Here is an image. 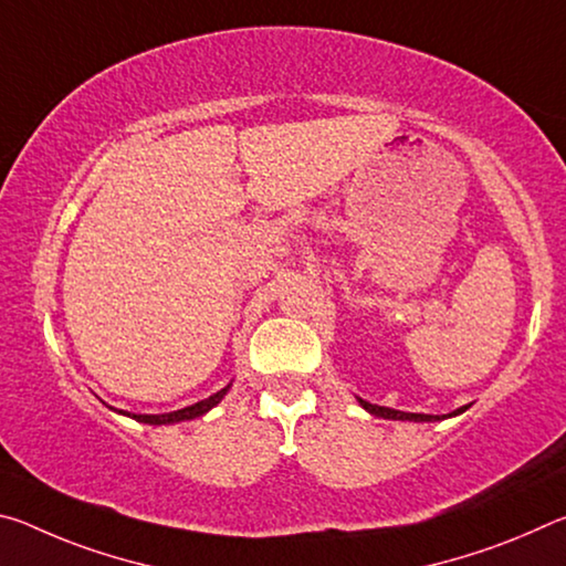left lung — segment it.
Instances as JSON below:
<instances>
[{
    "mask_svg": "<svg viewBox=\"0 0 566 566\" xmlns=\"http://www.w3.org/2000/svg\"><path fill=\"white\" fill-rule=\"evenodd\" d=\"M359 407L367 409L369 415L375 417H381V419H399V421H439V419H449V417H459L462 411H467L469 407H459L454 411H449V415H442V417H434V415H415V411H399V409H389V407H379V405H371V401L357 397Z\"/></svg>",
    "mask_w": 566,
    "mask_h": 566,
    "instance_id": "obj_1",
    "label": "left lung"
}]
</instances>
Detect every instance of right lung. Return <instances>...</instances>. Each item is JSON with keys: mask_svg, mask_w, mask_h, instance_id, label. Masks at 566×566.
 I'll return each instance as SVG.
<instances>
[{"mask_svg": "<svg viewBox=\"0 0 566 566\" xmlns=\"http://www.w3.org/2000/svg\"><path fill=\"white\" fill-rule=\"evenodd\" d=\"M229 389H232V381H229V385H227L224 389L214 391L212 397H207V399H202V401H197V405H189V407H185V409L167 411V415H134V411H124V409H114V407H109V409L119 411L122 417H129V419H134V421H142V424H151V427L177 424V421H189V419H197V417L207 415L209 409H214V407L219 405V401H222V399L227 397V391H229Z\"/></svg>", "mask_w": 566, "mask_h": 566, "instance_id": "1", "label": "right lung"}]
</instances>
